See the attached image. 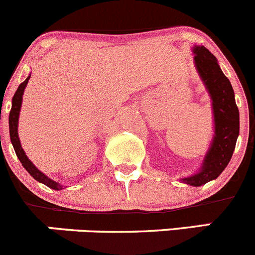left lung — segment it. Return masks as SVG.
Instances as JSON below:
<instances>
[{
  "label": "left lung",
  "mask_w": 255,
  "mask_h": 255,
  "mask_svg": "<svg viewBox=\"0 0 255 255\" xmlns=\"http://www.w3.org/2000/svg\"><path fill=\"white\" fill-rule=\"evenodd\" d=\"M192 52L196 69L212 100L214 132L200 170L180 178L182 183L198 187L216 180L231 161L239 136V112L233 88L217 58L203 45H193Z\"/></svg>",
  "instance_id": "obj_1"
}]
</instances>
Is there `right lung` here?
Here are the masks:
<instances>
[{"mask_svg": "<svg viewBox=\"0 0 255 255\" xmlns=\"http://www.w3.org/2000/svg\"><path fill=\"white\" fill-rule=\"evenodd\" d=\"M31 78V74L26 78L23 83H21L18 87V89L16 90L14 93L13 98H12V108L11 112H9V117H8V124H9V137H11V142L13 145L14 151H16V155L18 157V160L21 161L22 166L26 168L27 172L32 176L36 181L43 183V185L48 186L49 188L55 191H59L64 188V186H62L60 183L55 182L53 181L52 178L48 177L47 175L39 171L38 168L36 167L33 162L27 157L26 152L22 148L21 141H19L18 137V120H19V112H21V107H22V100H23V93L24 89H26L27 84H28V80Z\"/></svg>", "mask_w": 255, "mask_h": 255, "instance_id": "1", "label": "right lung"}]
</instances>
